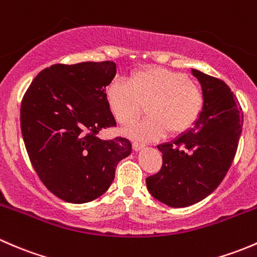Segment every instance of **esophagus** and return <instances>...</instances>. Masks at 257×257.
<instances>
[{"instance_id":"1","label":"esophagus","mask_w":257,"mask_h":257,"mask_svg":"<svg viewBox=\"0 0 257 257\" xmlns=\"http://www.w3.org/2000/svg\"><path fill=\"white\" fill-rule=\"evenodd\" d=\"M132 147H134L135 151H140L142 150V148H145V145L140 144V142H134V144H132Z\"/></svg>"}]
</instances>
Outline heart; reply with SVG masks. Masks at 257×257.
I'll list each match as a JSON object with an SVG mask.
<instances>
[{
  "mask_svg": "<svg viewBox=\"0 0 257 257\" xmlns=\"http://www.w3.org/2000/svg\"><path fill=\"white\" fill-rule=\"evenodd\" d=\"M107 106L121 125L141 115L147 118L123 128L126 136L140 141H156L167 135L178 136L195 125L204 107L199 85L183 73L160 67L134 71L127 81L113 80L105 89Z\"/></svg>",
  "mask_w": 257,
  "mask_h": 257,
  "instance_id": "heart-1",
  "label": "heart"
}]
</instances>
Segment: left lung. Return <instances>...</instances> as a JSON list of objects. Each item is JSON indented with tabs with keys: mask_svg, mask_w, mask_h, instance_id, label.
I'll use <instances>...</instances> for the list:
<instances>
[{
	"mask_svg": "<svg viewBox=\"0 0 257 257\" xmlns=\"http://www.w3.org/2000/svg\"><path fill=\"white\" fill-rule=\"evenodd\" d=\"M204 107L192 128L157 146L162 152L160 172L146 179L155 199L172 208L200 202L218 188L229 171L242 131L244 113L229 86L197 69Z\"/></svg>",
	"mask_w": 257,
	"mask_h": 257,
	"instance_id": "obj_1",
	"label": "left lung"
}]
</instances>
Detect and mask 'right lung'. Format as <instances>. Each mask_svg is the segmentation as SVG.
<instances>
[{
  "label": "right lung",
  "mask_w": 257,
  "mask_h": 257,
  "mask_svg": "<svg viewBox=\"0 0 257 257\" xmlns=\"http://www.w3.org/2000/svg\"><path fill=\"white\" fill-rule=\"evenodd\" d=\"M113 62L54 64L32 81L21 105V130L34 171L54 195L81 204L104 194L121 160L131 153L123 137L101 140L116 125L105 88Z\"/></svg>",
  "instance_id": "1"
}]
</instances>
